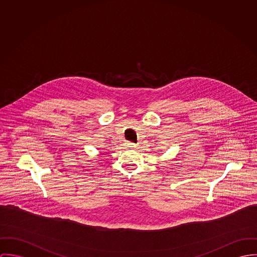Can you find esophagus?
Wrapping results in <instances>:
<instances>
[{"mask_svg":"<svg viewBox=\"0 0 257 257\" xmlns=\"http://www.w3.org/2000/svg\"><path fill=\"white\" fill-rule=\"evenodd\" d=\"M126 146H127L128 148H135V147H136V144H134V143L132 142H127L126 143Z\"/></svg>","mask_w":257,"mask_h":257,"instance_id":"1","label":"esophagus"}]
</instances>
